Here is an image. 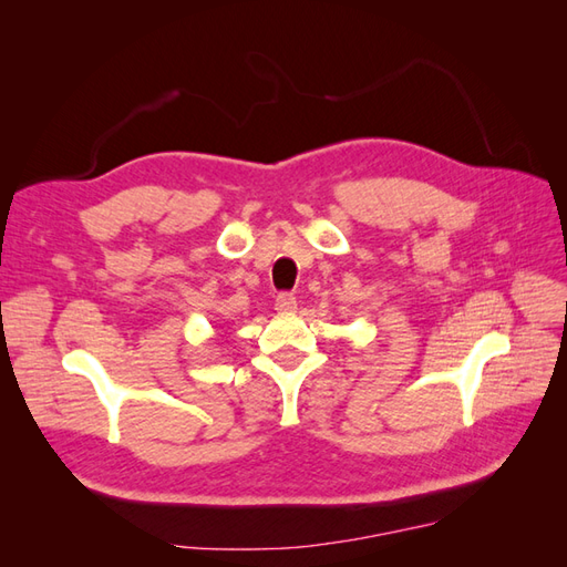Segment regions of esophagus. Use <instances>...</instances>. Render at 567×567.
I'll return each mask as SVG.
<instances>
[{
    "mask_svg": "<svg viewBox=\"0 0 567 567\" xmlns=\"http://www.w3.org/2000/svg\"><path fill=\"white\" fill-rule=\"evenodd\" d=\"M274 307H277V312L288 315V312H296L298 310V300H296L293 293H279L277 302H274Z\"/></svg>",
    "mask_w": 567,
    "mask_h": 567,
    "instance_id": "obj_1",
    "label": "esophagus"
}]
</instances>
